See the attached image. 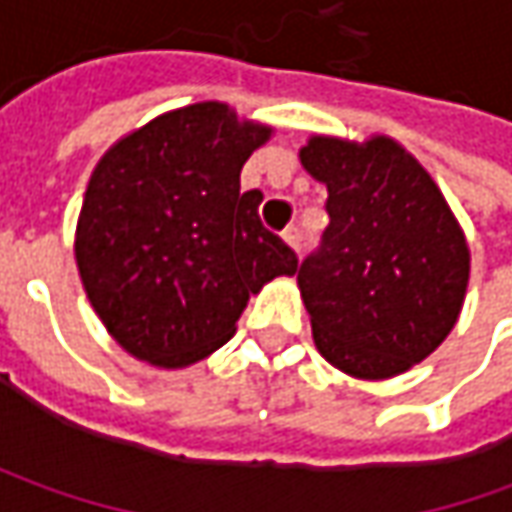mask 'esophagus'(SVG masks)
Listing matches in <instances>:
<instances>
[{"mask_svg": "<svg viewBox=\"0 0 512 512\" xmlns=\"http://www.w3.org/2000/svg\"><path fill=\"white\" fill-rule=\"evenodd\" d=\"M282 239H285L287 245L293 247V250H299V245H302V230H299L296 225H290L285 233H282Z\"/></svg>", "mask_w": 512, "mask_h": 512, "instance_id": "esophagus-1", "label": "esophagus"}]
</instances>
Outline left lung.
<instances>
[{
  "label": "left lung",
  "instance_id": "left-lung-1",
  "mask_svg": "<svg viewBox=\"0 0 512 512\" xmlns=\"http://www.w3.org/2000/svg\"><path fill=\"white\" fill-rule=\"evenodd\" d=\"M302 168L330 225L299 265L313 342L336 370L379 382L424 362L459 322L470 247L444 193L396 139L313 133Z\"/></svg>",
  "mask_w": 512,
  "mask_h": 512
}]
</instances>
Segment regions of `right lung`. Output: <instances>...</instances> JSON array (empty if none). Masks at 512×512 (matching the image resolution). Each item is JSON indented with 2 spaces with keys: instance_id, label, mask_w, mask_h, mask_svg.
I'll return each mask as SVG.
<instances>
[{
  "instance_id": "add662e5",
  "label": "right lung",
  "mask_w": 512,
  "mask_h": 512,
  "mask_svg": "<svg viewBox=\"0 0 512 512\" xmlns=\"http://www.w3.org/2000/svg\"><path fill=\"white\" fill-rule=\"evenodd\" d=\"M273 128L225 102L168 110L113 142L90 173L73 256L122 350L179 370L236 333L250 293L299 259L259 222L239 173Z\"/></svg>"
}]
</instances>
